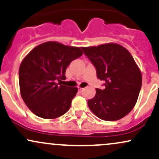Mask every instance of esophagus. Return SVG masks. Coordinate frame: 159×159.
<instances>
[{
	"instance_id": "obj_1",
	"label": "esophagus",
	"mask_w": 159,
	"mask_h": 159,
	"mask_svg": "<svg viewBox=\"0 0 159 159\" xmlns=\"http://www.w3.org/2000/svg\"><path fill=\"white\" fill-rule=\"evenodd\" d=\"M83 90H84V89H83V88H80V87L78 88V91H79L80 92H82Z\"/></svg>"
}]
</instances>
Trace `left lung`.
Masks as SVG:
<instances>
[{
    "instance_id": "obj_1",
    "label": "left lung",
    "mask_w": 159,
    "mask_h": 159,
    "mask_svg": "<svg viewBox=\"0 0 159 159\" xmlns=\"http://www.w3.org/2000/svg\"><path fill=\"white\" fill-rule=\"evenodd\" d=\"M105 89H96L89 109L103 120H120L135 106L142 84L141 72L131 53L116 43L82 48Z\"/></svg>"
}]
</instances>
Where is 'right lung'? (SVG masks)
<instances>
[{"instance_id":"1","label":"right lung","mask_w":159,"mask_h":159,"mask_svg":"<svg viewBox=\"0 0 159 159\" xmlns=\"http://www.w3.org/2000/svg\"><path fill=\"white\" fill-rule=\"evenodd\" d=\"M83 53L78 47L47 42L24 57L18 73L20 92L32 112L42 118L54 119L68 111L78 89L62 85L61 82L66 78L70 63Z\"/></svg>"}]
</instances>
